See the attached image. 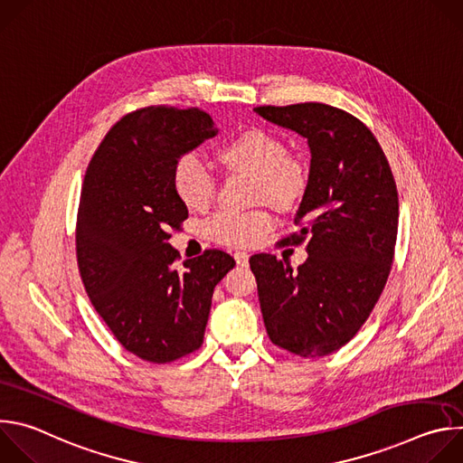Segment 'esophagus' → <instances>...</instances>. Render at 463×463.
Masks as SVG:
<instances>
[{
  "instance_id": "esophagus-1",
  "label": "esophagus",
  "mask_w": 463,
  "mask_h": 463,
  "mask_svg": "<svg viewBox=\"0 0 463 463\" xmlns=\"http://www.w3.org/2000/svg\"><path fill=\"white\" fill-rule=\"evenodd\" d=\"M234 260H236L238 266H247V263H249V254L245 250H236L234 252Z\"/></svg>"
}]
</instances>
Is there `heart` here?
Returning <instances> with one entry per match:
<instances>
[{
	"label": "heart",
	"instance_id": "b5f03b06",
	"mask_svg": "<svg viewBox=\"0 0 463 463\" xmlns=\"http://www.w3.org/2000/svg\"><path fill=\"white\" fill-rule=\"evenodd\" d=\"M220 161L238 172L254 175L258 202H269L280 209L293 207L307 188V172L302 161L288 154L284 141L266 129L241 131L220 150ZM174 190L179 200L194 211L209 207L216 194V181L197 154H184L174 166ZM273 227L268 211H222L205 222V234L222 245L247 247L261 240Z\"/></svg>",
	"mask_w": 463,
	"mask_h": 463
}]
</instances>
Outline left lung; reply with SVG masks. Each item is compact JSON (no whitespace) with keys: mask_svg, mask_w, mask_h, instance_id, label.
Here are the masks:
<instances>
[{"mask_svg":"<svg viewBox=\"0 0 463 463\" xmlns=\"http://www.w3.org/2000/svg\"><path fill=\"white\" fill-rule=\"evenodd\" d=\"M254 111L307 139L311 166L295 216L307 260L295 271L273 254L250 256L271 343L300 357L343 348L370 317L388 280L400 200L388 159L364 122L320 104L258 106Z\"/></svg>","mask_w":463,"mask_h":463,"instance_id":"8db88e82","label":"left lung"}]
</instances>
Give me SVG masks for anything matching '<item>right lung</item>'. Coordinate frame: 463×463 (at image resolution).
I'll return each instance as SVG.
<instances>
[{
	"label": "right lung",
	"mask_w": 463,
	"mask_h": 463,
	"mask_svg": "<svg viewBox=\"0 0 463 463\" xmlns=\"http://www.w3.org/2000/svg\"><path fill=\"white\" fill-rule=\"evenodd\" d=\"M216 134L200 108H141L111 126L84 175L75 234L82 284L122 348L148 363L200 350L214 288L236 263L209 249L177 266L168 243L188 218L174 166Z\"/></svg>",
	"instance_id": "add662e5"
}]
</instances>
